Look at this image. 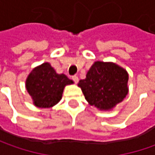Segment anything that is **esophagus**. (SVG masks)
Segmentation results:
<instances>
[{
  "label": "esophagus",
  "mask_w": 155,
  "mask_h": 155,
  "mask_svg": "<svg viewBox=\"0 0 155 155\" xmlns=\"http://www.w3.org/2000/svg\"><path fill=\"white\" fill-rule=\"evenodd\" d=\"M72 80L74 81L76 84H78V81H79V78H78V76H76V75H75V76L72 77Z\"/></svg>",
  "instance_id": "esophagus-1"
}]
</instances>
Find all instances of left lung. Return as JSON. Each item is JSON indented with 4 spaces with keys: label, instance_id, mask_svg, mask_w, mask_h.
Masks as SVG:
<instances>
[{
    "label": "left lung",
    "instance_id": "1",
    "mask_svg": "<svg viewBox=\"0 0 155 155\" xmlns=\"http://www.w3.org/2000/svg\"><path fill=\"white\" fill-rule=\"evenodd\" d=\"M126 70L111 62L97 61L88 71L86 78L78 83L87 102L101 110L113 109L128 92Z\"/></svg>",
    "mask_w": 155,
    "mask_h": 155
}]
</instances>
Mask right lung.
<instances>
[{
    "mask_svg": "<svg viewBox=\"0 0 155 155\" xmlns=\"http://www.w3.org/2000/svg\"><path fill=\"white\" fill-rule=\"evenodd\" d=\"M73 84L64 74H58L49 63L35 67L26 80L27 92L39 108H51L62 98L64 88Z\"/></svg>",
    "mask_w": 155,
    "mask_h": 155,
    "instance_id": "1",
    "label": "right lung"
}]
</instances>
